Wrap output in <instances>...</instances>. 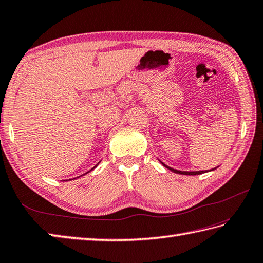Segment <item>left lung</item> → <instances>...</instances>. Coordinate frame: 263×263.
<instances>
[{
	"label": "left lung",
	"mask_w": 263,
	"mask_h": 263,
	"mask_svg": "<svg viewBox=\"0 0 263 263\" xmlns=\"http://www.w3.org/2000/svg\"><path fill=\"white\" fill-rule=\"evenodd\" d=\"M164 166L167 167L168 170H171V171H173L174 173H179V174H186V176H196V174H202L204 173V171H194V172H188V171H178V170H174L172 167H168L167 165H165V164L162 163Z\"/></svg>",
	"instance_id": "left-lung-1"
}]
</instances>
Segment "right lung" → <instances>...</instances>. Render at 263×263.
<instances>
[{
  "label": "right lung",
  "mask_w": 263,
  "mask_h": 263,
  "mask_svg": "<svg viewBox=\"0 0 263 263\" xmlns=\"http://www.w3.org/2000/svg\"><path fill=\"white\" fill-rule=\"evenodd\" d=\"M96 166H97V165H96ZM96 166H95V167H96ZM95 167H93V168H95ZM93 168H92V170H93Z\"/></svg>",
  "instance_id": "right-lung-1"
}]
</instances>
